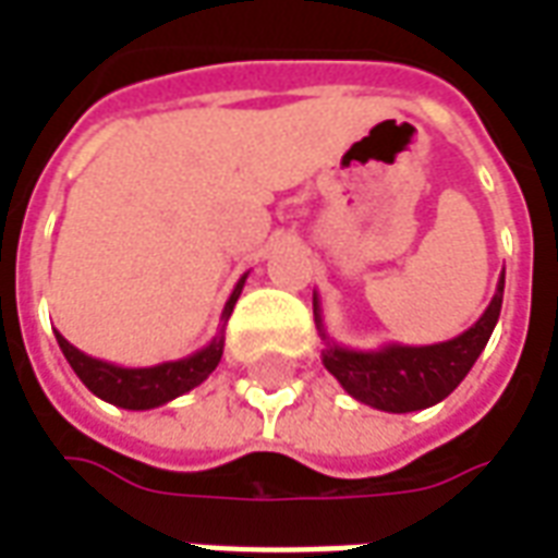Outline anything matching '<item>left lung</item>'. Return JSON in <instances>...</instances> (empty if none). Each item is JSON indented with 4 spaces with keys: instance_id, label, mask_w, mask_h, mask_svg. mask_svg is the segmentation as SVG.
I'll use <instances>...</instances> for the list:
<instances>
[{
    "instance_id": "8db88e82",
    "label": "left lung",
    "mask_w": 558,
    "mask_h": 558,
    "mask_svg": "<svg viewBox=\"0 0 558 558\" xmlns=\"http://www.w3.org/2000/svg\"><path fill=\"white\" fill-rule=\"evenodd\" d=\"M505 292V271L496 283V295L487 304V311L478 316L475 326H469L463 335H457L442 343L430 347H403V343H386L379 350H350L328 338L323 326V311L314 292V319L319 338L326 340L323 364L343 391L359 403H367L383 412H418L433 403L445 400L454 391L463 376L478 362L481 350L487 347L493 328L499 323Z\"/></svg>"
}]
</instances>
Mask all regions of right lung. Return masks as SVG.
<instances>
[{
  "instance_id": "right-lung-1",
  "label": "right lung",
  "mask_w": 558,
  "mask_h": 558,
  "mask_svg": "<svg viewBox=\"0 0 558 558\" xmlns=\"http://www.w3.org/2000/svg\"><path fill=\"white\" fill-rule=\"evenodd\" d=\"M244 280H247V275L239 278L235 290L223 304L220 328L218 335L211 338V343H206L203 350L191 352V355H184V359H175V362H160L151 364V367H122V364L92 359L86 352H80L74 343H68L62 335H56V340L65 352L68 364L80 376V383L89 388L95 398L107 400L113 407H122V410H155V407H163L170 400L182 398L184 391H191L199 383H206L208 374L218 367L220 355H223V326H227L232 307L242 295Z\"/></svg>"
}]
</instances>
